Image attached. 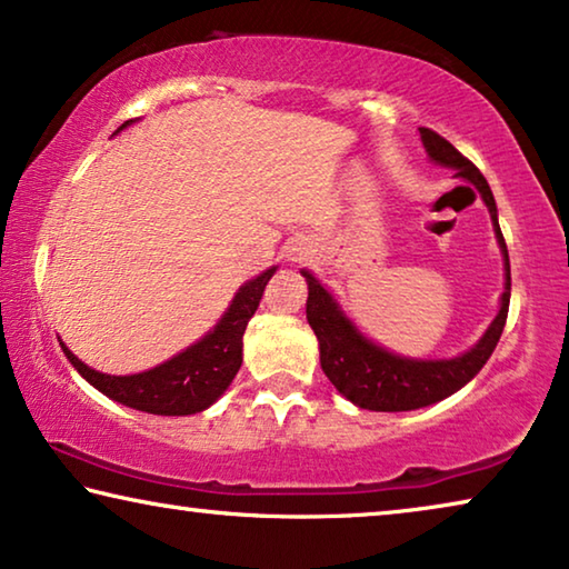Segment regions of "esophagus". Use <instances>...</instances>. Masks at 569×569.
Wrapping results in <instances>:
<instances>
[{
    "instance_id": "34e87169",
    "label": "esophagus",
    "mask_w": 569,
    "mask_h": 569,
    "mask_svg": "<svg viewBox=\"0 0 569 569\" xmlns=\"http://www.w3.org/2000/svg\"><path fill=\"white\" fill-rule=\"evenodd\" d=\"M313 256V244L307 240H293L291 244L286 248V258L288 262H303Z\"/></svg>"
}]
</instances>
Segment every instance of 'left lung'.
<instances>
[{
  "label": "left lung",
  "instance_id": "8db88e82",
  "mask_svg": "<svg viewBox=\"0 0 569 569\" xmlns=\"http://www.w3.org/2000/svg\"><path fill=\"white\" fill-rule=\"evenodd\" d=\"M419 134L431 163L452 168L455 176L470 181L478 189L480 199L486 201L498 248H501L503 256L501 307H498L496 319L490 321L486 332L468 352L439 360L403 358V355L386 350V347L376 345L362 335L355 327V321L339 307L335 296L319 283V278L303 268L301 276L307 278L309 286L307 319L319 339L321 370H325V376L332 380V386L347 401L368 411L423 409V406L442 401V398L460 391L462 386H468L486 366L490 355H493L498 339L503 335L508 301H511V262H508L506 240L501 234V224H498L493 191H490L488 181L478 168L452 142H447L442 134L431 132L427 127H419Z\"/></svg>",
  "mask_w": 569,
  "mask_h": 569
}]
</instances>
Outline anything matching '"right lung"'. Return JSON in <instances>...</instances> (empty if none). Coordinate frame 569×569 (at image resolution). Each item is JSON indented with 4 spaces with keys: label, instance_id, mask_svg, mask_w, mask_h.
Listing matches in <instances>:
<instances>
[{
    "label": "right lung",
    "instance_id": "1",
    "mask_svg": "<svg viewBox=\"0 0 569 569\" xmlns=\"http://www.w3.org/2000/svg\"><path fill=\"white\" fill-rule=\"evenodd\" d=\"M127 124H132V120L124 122L120 130H124ZM276 270L278 266L262 270L252 281L240 286V291L234 293L232 303L214 329H209L191 347L150 370L134 372V376H109V372H99L81 362L63 342L61 350L68 362L81 372V378H87L99 393L117 403L130 406L134 411L158 413V417L199 413L219 401V396L230 388L237 370H240L242 335L248 329L250 317L258 311L262 291H266Z\"/></svg>",
    "mask_w": 569,
    "mask_h": 569
}]
</instances>
